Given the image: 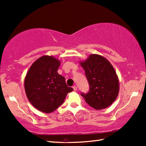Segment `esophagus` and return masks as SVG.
I'll return each instance as SVG.
<instances>
[{"mask_svg":"<svg viewBox=\"0 0 146 146\" xmlns=\"http://www.w3.org/2000/svg\"><path fill=\"white\" fill-rule=\"evenodd\" d=\"M72 88H73L74 91H76L77 90V86H74Z\"/></svg>","mask_w":146,"mask_h":146,"instance_id":"obj_1","label":"esophagus"}]
</instances>
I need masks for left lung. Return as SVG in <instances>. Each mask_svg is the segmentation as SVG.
<instances>
[{
    "mask_svg": "<svg viewBox=\"0 0 146 146\" xmlns=\"http://www.w3.org/2000/svg\"><path fill=\"white\" fill-rule=\"evenodd\" d=\"M90 91L81 93L86 102L96 110L106 108L113 103L119 91V81L114 68L103 56L92 54L81 62Z\"/></svg>",
    "mask_w": 146,
    "mask_h": 146,
    "instance_id": "8db88e82",
    "label": "left lung"
}]
</instances>
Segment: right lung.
Instances as JSON below:
<instances>
[{
	"label": "right lung",
	"mask_w": 146,
	"mask_h": 146,
	"mask_svg": "<svg viewBox=\"0 0 146 146\" xmlns=\"http://www.w3.org/2000/svg\"><path fill=\"white\" fill-rule=\"evenodd\" d=\"M60 62L52 56H43L29 68L25 80L26 96L40 111L53 112L63 104L73 89L67 86L65 77L57 72Z\"/></svg>",
	"instance_id": "add662e5"
}]
</instances>
